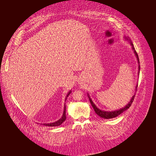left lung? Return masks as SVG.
I'll list each match as a JSON object with an SVG mask.
<instances>
[{"mask_svg":"<svg viewBox=\"0 0 156 156\" xmlns=\"http://www.w3.org/2000/svg\"><path fill=\"white\" fill-rule=\"evenodd\" d=\"M126 39L128 40V38H126ZM131 45H132V48L134 50V52H135V55H136V58H137V59H138V62L139 64H140V62H139V59H138V54H137L136 51L135 50V48H134V47H133V44L132 43H131ZM140 66H139V67H138L139 71H140ZM139 72H140V71H139ZM139 72H138V73H139ZM136 87H137V86H136ZM134 96H135V95L133 96L132 99H131L130 102L125 106V107L124 108H122V109H119V110H117V111H111V112L109 111V112H108V111H101V109H98V108L96 107V105L94 104V102H92V101L91 100L90 98V97L88 96V98H89V100H90V103H91V104H92V105L93 108L94 109V111H95V113L97 114L98 116H101V118H104V119L114 118H115V117L119 116V114H121V113H122L124 111H126L128 108H129L131 105L132 104V102H133V100H134Z\"/></svg>","mask_w":156,"mask_h":156,"instance_id":"left-lung-1","label":"left lung"}]
</instances>
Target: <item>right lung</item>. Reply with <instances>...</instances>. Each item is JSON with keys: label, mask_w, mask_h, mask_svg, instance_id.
<instances>
[{"label": "right lung", "mask_w": 156, "mask_h": 156, "mask_svg": "<svg viewBox=\"0 0 156 156\" xmlns=\"http://www.w3.org/2000/svg\"><path fill=\"white\" fill-rule=\"evenodd\" d=\"M71 92L70 91V92L68 93L67 97L70 94ZM66 105H64V112H63L62 116V118H61L60 119H59L58 121H55V122H52V123L43 124V125H45V126H59V125H61L62 123V122L66 120Z\"/></svg>", "instance_id": "add662e5"}]
</instances>
